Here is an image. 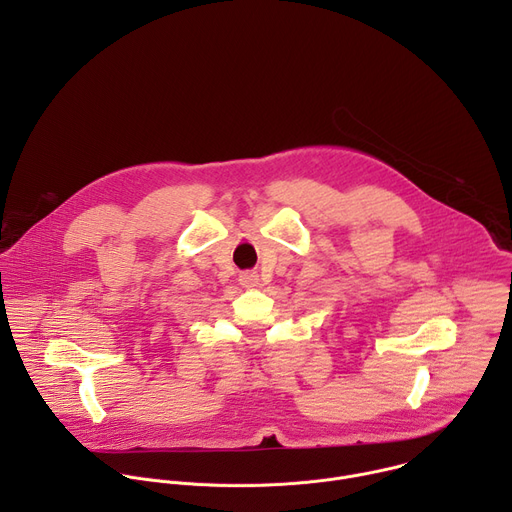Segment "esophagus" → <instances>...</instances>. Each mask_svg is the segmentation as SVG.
I'll return each mask as SVG.
<instances>
[{
  "instance_id": "1",
  "label": "esophagus",
  "mask_w": 512,
  "mask_h": 512,
  "mask_svg": "<svg viewBox=\"0 0 512 512\" xmlns=\"http://www.w3.org/2000/svg\"><path fill=\"white\" fill-rule=\"evenodd\" d=\"M239 281H241V285H245V287H255V285L259 283V275H257L255 271H243V273L239 275Z\"/></svg>"
}]
</instances>
